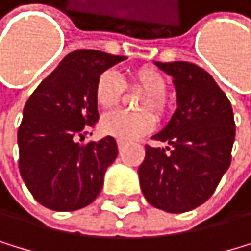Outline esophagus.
Segmentation results:
<instances>
[{
	"mask_svg": "<svg viewBox=\"0 0 251 251\" xmlns=\"http://www.w3.org/2000/svg\"><path fill=\"white\" fill-rule=\"evenodd\" d=\"M125 145H126V143H125L123 140H119V142H117V147H119V150H120V151L125 148Z\"/></svg>",
	"mask_w": 251,
	"mask_h": 251,
	"instance_id": "34e87169",
	"label": "esophagus"
}]
</instances>
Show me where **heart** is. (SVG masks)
Listing matches in <instances>:
<instances>
[{"label":"heart","instance_id":"obj_1","mask_svg":"<svg viewBox=\"0 0 251 251\" xmlns=\"http://www.w3.org/2000/svg\"><path fill=\"white\" fill-rule=\"evenodd\" d=\"M129 84L147 94L140 103L142 111H154L159 117L168 112V103L165 94L168 91V81L163 74L154 68H140L129 72ZM123 92V81L112 71H104L95 81L94 97L99 108L109 111L119 104ZM156 126V117L151 112L131 114L125 111H114L104 115L100 122V129L106 136L119 140H134L148 134Z\"/></svg>","mask_w":251,"mask_h":251}]
</instances>
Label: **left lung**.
I'll use <instances>...</instances> for the list:
<instances>
[{"label":"left lung","instance_id":"obj_1","mask_svg":"<svg viewBox=\"0 0 251 251\" xmlns=\"http://www.w3.org/2000/svg\"><path fill=\"white\" fill-rule=\"evenodd\" d=\"M156 66L173 77L177 109L151 137L168 147H145L140 188L152 207L185 213L211 198L230 167L236 132L233 109L218 83L198 64L156 61Z\"/></svg>","mask_w":251,"mask_h":251}]
</instances>
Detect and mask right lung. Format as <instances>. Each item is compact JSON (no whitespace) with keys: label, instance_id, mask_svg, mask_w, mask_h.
<instances>
[{"label":"right lung","instance_id":"obj_1","mask_svg":"<svg viewBox=\"0 0 251 251\" xmlns=\"http://www.w3.org/2000/svg\"><path fill=\"white\" fill-rule=\"evenodd\" d=\"M126 57L80 49L68 53L26 101L18 128L20 173L43 207L74 211L95 201L117 143L108 136L80 143L99 120V75Z\"/></svg>","mask_w":251,"mask_h":251}]
</instances>
